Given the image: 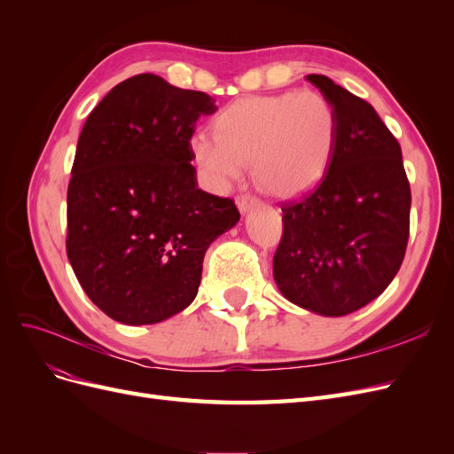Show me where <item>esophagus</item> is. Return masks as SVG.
<instances>
[{
  "label": "esophagus",
  "instance_id": "esophagus-1",
  "mask_svg": "<svg viewBox=\"0 0 454 454\" xmlns=\"http://www.w3.org/2000/svg\"><path fill=\"white\" fill-rule=\"evenodd\" d=\"M237 206H239V210H240L242 214H246L248 210L255 208V206H259V199H255V197H252V195H240V197L237 199Z\"/></svg>",
  "mask_w": 454,
  "mask_h": 454
}]
</instances>
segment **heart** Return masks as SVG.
I'll use <instances>...</instances> for the list:
<instances>
[{"label":"heart","mask_w":454,"mask_h":454,"mask_svg":"<svg viewBox=\"0 0 454 454\" xmlns=\"http://www.w3.org/2000/svg\"><path fill=\"white\" fill-rule=\"evenodd\" d=\"M199 134L191 151L206 180L225 187L252 162L254 177L272 195L292 197L318 184L337 144V115L318 90L252 96L232 102Z\"/></svg>","instance_id":"obj_1"}]
</instances>
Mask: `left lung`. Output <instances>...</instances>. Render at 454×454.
I'll use <instances>...</instances> for the list:
<instances>
[{
    "label": "left lung",
    "instance_id": "obj_1",
    "mask_svg": "<svg viewBox=\"0 0 454 454\" xmlns=\"http://www.w3.org/2000/svg\"><path fill=\"white\" fill-rule=\"evenodd\" d=\"M307 79L335 109L337 144L320 184L282 202L272 274L292 303L345 316L379 297L400 270L411 187L402 147L373 106L325 75Z\"/></svg>",
    "mask_w": 454,
    "mask_h": 454
}]
</instances>
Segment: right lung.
I'll list each match as a JSON object with an SVG mask.
<instances>
[{"label":"right lung","instance_id":"1","mask_svg":"<svg viewBox=\"0 0 454 454\" xmlns=\"http://www.w3.org/2000/svg\"><path fill=\"white\" fill-rule=\"evenodd\" d=\"M215 100L153 74L109 90L81 130L67 185L66 254L92 303L129 325L193 303L208 246L240 219L197 185L191 138Z\"/></svg>","mask_w":454,"mask_h":454}]
</instances>
